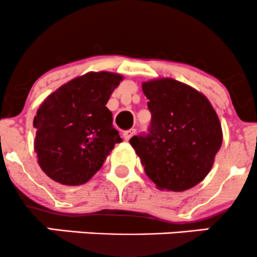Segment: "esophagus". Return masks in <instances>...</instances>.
<instances>
[{
  "label": "esophagus",
  "instance_id": "esophagus-1",
  "mask_svg": "<svg viewBox=\"0 0 257 257\" xmlns=\"http://www.w3.org/2000/svg\"><path fill=\"white\" fill-rule=\"evenodd\" d=\"M134 134H136V129H129V131L124 132L123 137H124V139H125V140H129L132 137L134 136Z\"/></svg>",
  "mask_w": 257,
  "mask_h": 257
}]
</instances>
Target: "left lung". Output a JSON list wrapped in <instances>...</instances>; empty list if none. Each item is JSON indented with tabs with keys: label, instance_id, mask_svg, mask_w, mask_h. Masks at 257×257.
<instances>
[{
	"label": "left lung",
	"instance_id": "obj_1",
	"mask_svg": "<svg viewBox=\"0 0 257 257\" xmlns=\"http://www.w3.org/2000/svg\"><path fill=\"white\" fill-rule=\"evenodd\" d=\"M151 113L149 133L129 140L159 190L182 192L209 174L223 142L207 97L174 79L143 83Z\"/></svg>",
	"mask_w": 257,
	"mask_h": 257
}]
</instances>
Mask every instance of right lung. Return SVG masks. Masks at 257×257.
Segmentation results:
<instances>
[{"mask_svg":"<svg viewBox=\"0 0 257 257\" xmlns=\"http://www.w3.org/2000/svg\"><path fill=\"white\" fill-rule=\"evenodd\" d=\"M123 76L87 72L69 81L40 104L33 125L38 164L51 180L66 186L86 183L121 139L106 107Z\"/></svg>","mask_w":257,"mask_h":257,"instance_id":"obj_1","label":"right lung"}]
</instances>
